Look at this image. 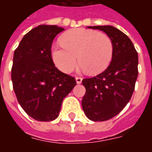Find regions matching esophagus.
<instances>
[{"mask_svg":"<svg viewBox=\"0 0 152 152\" xmlns=\"http://www.w3.org/2000/svg\"><path fill=\"white\" fill-rule=\"evenodd\" d=\"M76 80L77 84H80V83L82 82V78H81L80 76H76Z\"/></svg>","mask_w":152,"mask_h":152,"instance_id":"esophagus-1","label":"esophagus"}]
</instances>
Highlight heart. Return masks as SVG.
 <instances>
[{
    "mask_svg": "<svg viewBox=\"0 0 152 152\" xmlns=\"http://www.w3.org/2000/svg\"><path fill=\"white\" fill-rule=\"evenodd\" d=\"M62 45H53L52 58L63 72L69 73L76 67L79 57L81 67L89 74L105 71L112 62L113 44L108 36L85 28H76L60 37Z\"/></svg>",
    "mask_w": 152,
    "mask_h": 152,
    "instance_id": "1",
    "label": "heart"
}]
</instances>
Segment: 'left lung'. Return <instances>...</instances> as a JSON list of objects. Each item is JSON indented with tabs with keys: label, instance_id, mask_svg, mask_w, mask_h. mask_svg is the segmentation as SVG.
I'll return each mask as SVG.
<instances>
[{
	"label": "left lung",
	"instance_id": "1",
	"mask_svg": "<svg viewBox=\"0 0 152 152\" xmlns=\"http://www.w3.org/2000/svg\"><path fill=\"white\" fill-rule=\"evenodd\" d=\"M88 28L104 31L113 44L108 67L98 76L82 80L86 92L81 103L86 116L93 121H105L119 114L130 100L138 75V56L130 39L117 28Z\"/></svg>",
	"mask_w": 152,
	"mask_h": 152
}]
</instances>
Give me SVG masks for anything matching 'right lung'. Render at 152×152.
<instances>
[{
  "instance_id": "obj_1",
  "label": "right lung",
  "mask_w": 152,
  "mask_h": 152,
  "mask_svg": "<svg viewBox=\"0 0 152 152\" xmlns=\"http://www.w3.org/2000/svg\"><path fill=\"white\" fill-rule=\"evenodd\" d=\"M63 30L55 25H40L28 31L15 50L14 91L25 112L37 121L55 120L63 100L76 85L75 77L60 72L52 58L53 40Z\"/></svg>"
}]
</instances>
